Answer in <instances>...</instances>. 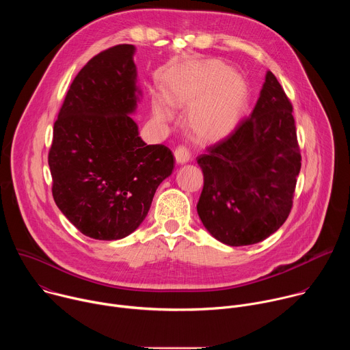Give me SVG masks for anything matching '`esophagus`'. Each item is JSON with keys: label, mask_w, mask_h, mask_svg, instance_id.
<instances>
[{"label": "esophagus", "mask_w": 350, "mask_h": 350, "mask_svg": "<svg viewBox=\"0 0 350 350\" xmlns=\"http://www.w3.org/2000/svg\"><path fill=\"white\" fill-rule=\"evenodd\" d=\"M174 158H176V162L180 163V165L187 163L191 159V151L185 145H178L174 149Z\"/></svg>", "instance_id": "obj_1"}]
</instances>
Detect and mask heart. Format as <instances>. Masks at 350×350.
<instances>
[{
    "instance_id": "b5f03b06",
    "label": "heart",
    "mask_w": 350,
    "mask_h": 350,
    "mask_svg": "<svg viewBox=\"0 0 350 350\" xmlns=\"http://www.w3.org/2000/svg\"><path fill=\"white\" fill-rule=\"evenodd\" d=\"M165 98L174 108L191 107L187 115L189 131L199 139L215 141L230 134L246 105L245 80L216 59L189 64L169 80ZM154 115L161 122L172 119L170 111L155 103Z\"/></svg>"
}]
</instances>
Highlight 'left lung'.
Wrapping results in <instances>:
<instances>
[{"label": "left lung", "instance_id": "obj_1", "mask_svg": "<svg viewBox=\"0 0 350 350\" xmlns=\"http://www.w3.org/2000/svg\"><path fill=\"white\" fill-rule=\"evenodd\" d=\"M196 161L204 172L196 211L216 239L252 245L285 223L302 157L292 104L271 72L254 112Z\"/></svg>", "mask_w": 350, "mask_h": 350}]
</instances>
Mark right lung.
<instances>
[{"label":"right lung","instance_id":"right-lung-1","mask_svg":"<svg viewBox=\"0 0 350 350\" xmlns=\"http://www.w3.org/2000/svg\"><path fill=\"white\" fill-rule=\"evenodd\" d=\"M134 46L119 44L91 58L72 81L54 123L48 165L53 196L84 235L113 241L145 219L174 157L146 145L130 118L137 104Z\"/></svg>","mask_w":350,"mask_h":350}]
</instances>
